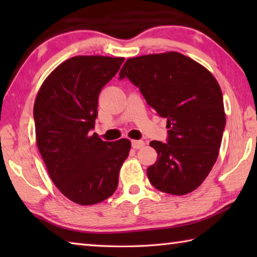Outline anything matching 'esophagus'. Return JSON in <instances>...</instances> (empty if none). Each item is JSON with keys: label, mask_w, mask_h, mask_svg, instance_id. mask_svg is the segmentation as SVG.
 <instances>
[{"label": "esophagus", "mask_w": 257, "mask_h": 257, "mask_svg": "<svg viewBox=\"0 0 257 257\" xmlns=\"http://www.w3.org/2000/svg\"><path fill=\"white\" fill-rule=\"evenodd\" d=\"M132 145L135 150H139V149H143V147L145 146V143L143 141H133Z\"/></svg>", "instance_id": "obj_1"}]
</instances>
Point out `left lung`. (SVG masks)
<instances>
[{
  "label": "left lung",
  "instance_id": "1",
  "mask_svg": "<svg viewBox=\"0 0 257 257\" xmlns=\"http://www.w3.org/2000/svg\"><path fill=\"white\" fill-rule=\"evenodd\" d=\"M119 76L137 86L147 104L167 119L168 143H150L158 153L147 169L151 184L178 196L198 188L216 162L225 127L214 76L178 52L130 58Z\"/></svg>",
  "mask_w": 257,
  "mask_h": 257
}]
</instances>
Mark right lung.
<instances>
[{
    "instance_id": "add662e5",
    "label": "right lung",
    "mask_w": 257,
    "mask_h": 257,
    "mask_svg": "<svg viewBox=\"0 0 257 257\" xmlns=\"http://www.w3.org/2000/svg\"><path fill=\"white\" fill-rule=\"evenodd\" d=\"M124 58L78 55L52 71L34 104L36 143L49 176L68 199L94 205L112 196L132 143L92 134L98 95Z\"/></svg>"
}]
</instances>
